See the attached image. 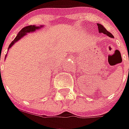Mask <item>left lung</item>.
<instances>
[{
  "label": "left lung",
  "instance_id": "8db88e82",
  "mask_svg": "<svg viewBox=\"0 0 129 129\" xmlns=\"http://www.w3.org/2000/svg\"><path fill=\"white\" fill-rule=\"evenodd\" d=\"M97 25H98V28H99V33H103L104 34L107 35L108 36L111 37V38H113V35L111 34L109 31H108L102 25L99 24V23H97Z\"/></svg>",
  "mask_w": 129,
  "mask_h": 129
}]
</instances>
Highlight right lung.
<instances>
[{
	"label": "right lung",
	"instance_id": "add662e5",
	"mask_svg": "<svg viewBox=\"0 0 129 129\" xmlns=\"http://www.w3.org/2000/svg\"><path fill=\"white\" fill-rule=\"evenodd\" d=\"M41 27H42L41 25L40 27H38V26H36V25H28V26L24 27L23 28L21 29L20 32L17 34L16 38H15V39L12 41L11 43L9 45V47H8V50H9V48H11L12 46H13L15 43L17 42L18 40H20L21 38H23V37L24 36H25V35L28 34V33L34 32V31H35L36 30H38V29H39L40 28H41Z\"/></svg>",
	"mask_w": 129,
	"mask_h": 129
}]
</instances>
